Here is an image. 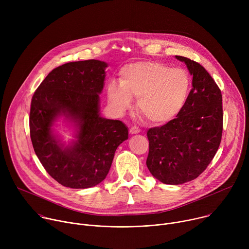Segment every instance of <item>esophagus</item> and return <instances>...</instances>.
<instances>
[{
	"label": "esophagus",
	"mask_w": 249,
	"mask_h": 249,
	"mask_svg": "<svg viewBox=\"0 0 249 249\" xmlns=\"http://www.w3.org/2000/svg\"><path fill=\"white\" fill-rule=\"evenodd\" d=\"M129 132H130V134H132V135H133V134H139V133L141 132V130H140L138 127L133 126V127H131V128H130V131H129Z\"/></svg>",
	"instance_id": "1"
}]
</instances>
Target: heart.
I'll list each match as a JSON object with an SVG mask.
<instances>
[{"label": "heart", "mask_w": 249, "mask_h": 249, "mask_svg": "<svg viewBox=\"0 0 249 249\" xmlns=\"http://www.w3.org/2000/svg\"><path fill=\"white\" fill-rule=\"evenodd\" d=\"M119 82L106 87L107 100L123 113L138 98L139 111L154 123H166L178 116L187 102L191 78L181 68H170L154 61H138L125 65L119 72Z\"/></svg>", "instance_id": "b5f03b06"}]
</instances>
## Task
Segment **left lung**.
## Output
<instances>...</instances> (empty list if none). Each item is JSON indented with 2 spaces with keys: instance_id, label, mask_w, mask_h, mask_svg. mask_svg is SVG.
I'll use <instances>...</instances> for the list:
<instances>
[{
  "instance_id": "8db88e82",
  "label": "left lung",
  "mask_w": 249,
  "mask_h": 249,
  "mask_svg": "<svg viewBox=\"0 0 249 249\" xmlns=\"http://www.w3.org/2000/svg\"><path fill=\"white\" fill-rule=\"evenodd\" d=\"M175 58L185 63L192 76V89L178 116L147 133V166L155 178L170 185L197 178L215 157L223 133L219 87L199 63L182 56Z\"/></svg>"
}]
</instances>
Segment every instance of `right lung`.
<instances>
[{
  "mask_svg": "<svg viewBox=\"0 0 249 249\" xmlns=\"http://www.w3.org/2000/svg\"><path fill=\"white\" fill-rule=\"evenodd\" d=\"M107 63L70 62L52 70L35 90L30 105L32 146L43 167L63 186L86 189L103 181L128 127L100 115ZM63 118L74 129L69 144L53 129Z\"/></svg>",
  "mask_w": 249,
  "mask_h": 249,
  "instance_id": "add662e5",
  "label": "right lung"
}]
</instances>
